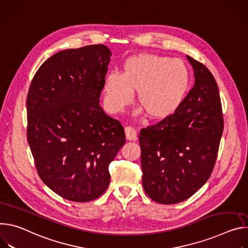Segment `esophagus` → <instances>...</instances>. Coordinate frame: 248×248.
<instances>
[{
	"mask_svg": "<svg viewBox=\"0 0 248 248\" xmlns=\"http://www.w3.org/2000/svg\"><path fill=\"white\" fill-rule=\"evenodd\" d=\"M125 135L126 139L129 141H135L137 139V131L130 126L125 127Z\"/></svg>",
	"mask_w": 248,
	"mask_h": 248,
	"instance_id": "34e87169",
	"label": "esophagus"
}]
</instances>
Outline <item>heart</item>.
<instances>
[{"label": "heart", "mask_w": 248, "mask_h": 248, "mask_svg": "<svg viewBox=\"0 0 248 248\" xmlns=\"http://www.w3.org/2000/svg\"><path fill=\"white\" fill-rule=\"evenodd\" d=\"M190 84V73L179 59L155 54L128 58L121 75L110 73L103 86L104 103L109 112L119 113L137 101L150 119L161 120L173 114L183 102Z\"/></svg>", "instance_id": "b5f03b06"}]
</instances>
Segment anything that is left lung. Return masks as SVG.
Returning a JSON list of instances; mask_svg holds the SVG:
<instances>
[{
    "instance_id": "obj_1",
    "label": "left lung",
    "mask_w": 248,
    "mask_h": 248,
    "mask_svg": "<svg viewBox=\"0 0 248 248\" xmlns=\"http://www.w3.org/2000/svg\"><path fill=\"white\" fill-rule=\"evenodd\" d=\"M186 57L194 70L193 88L173 114L139 135L143 187L159 204L182 202L207 182L224 131L214 76L202 63Z\"/></svg>"
}]
</instances>
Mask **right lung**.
Wrapping results in <instances>:
<instances>
[{
  "instance_id": "1",
  "label": "right lung",
  "mask_w": 248,
  "mask_h": 248,
  "mask_svg": "<svg viewBox=\"0 0 248 248\" xmlns=\"http://www.w3.org/2000/svg\"><path fill=\"white\" fill-rule=\"evenodd\" d=\"M110 56L102 44L60 51L40 66L27 93V141L37 172L70 201L104 193L109 164L126 142L123 126L99 104Z\"/></svg>"
}]
</instances>
